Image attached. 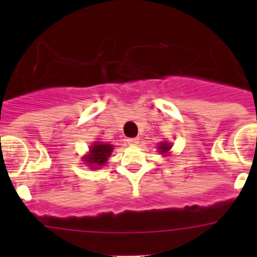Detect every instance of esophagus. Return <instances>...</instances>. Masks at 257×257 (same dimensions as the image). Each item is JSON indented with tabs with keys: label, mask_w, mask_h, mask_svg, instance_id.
I'll use <instances>...</instances> for the list:
<instances>
[{
	"label": "esophagus",
	"mask_w": 257,
	"mask_h": 257,
	"mask_svg": "<svg viewBox=\"0 0 257 257\" xmlns=\"http://www.w3.org/2000/svg\"><path fill=\"white\" fill-rule=\"evenodd\" d=\"M127 143L130 145H136L139 143V139L138 138H130V139H127Z\"/></svg>",
	"instance_id": "34e87169"
}]
</instances>
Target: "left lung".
<instances>
[{
  "label": "left lung",
  "mask_w": 257,
  "mask_h": 257,
  "mask_svg": "<svg viewBox=\"0 0 257 257\" xmlns=\"http://www.w3.org/2000/svg\"><path fill=\"white\" fill-rule=\"evenodd\" d=\"M169 149H170L169 143H163V144L160 147V151L162 152V153H166V152L169 151Z\"/></svg>",
  "instance_id": "8db88e82"
}]
</instances>
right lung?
<instances>
[{"instance_id":"add662e5","label":"right lung","mask_w":257,"mask_h":257,"mask_svg":"<svg viewBox=\"0 0 257 257\" xmlns=\"http://www.w3.org/2000/svg\"><path fill=\"white\" fill-rule=\"evenodd\" d=\"M113 147L110 144H100V143H96L91 147V151H90V156H87L85 158V161L87 163L97 169V166H103L106 162L108 157L112 153Z\"/></svg>"}]
</instances>
